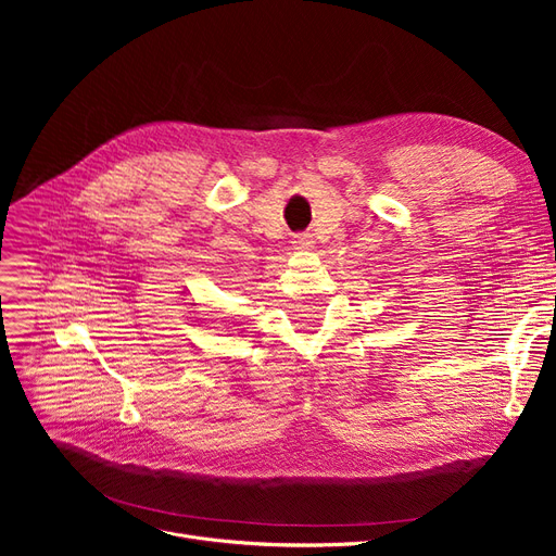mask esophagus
Listing matches in <instances>:
<instances>
[{"label": "esophagus", "mask_w": 556, "mask_h": 556, "mask_svg": "<svg viewBox=\"0 0 556 556\" xmlns=\"http://www.w3.org/2000/svg\"><path fill=\"white\" fill-rule=\"evenodd\" d=\"M293 243H295V248H298V250H306V248H311V245H313V239L308 237V233H295V237H293Z\"/></svg>", "instance_id": "34e87169"}]
</instances>
